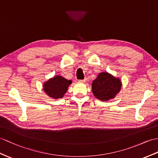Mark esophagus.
<instances>
[{
  "label": "esophagus",
  "instance_id": "esophagus-1",
  "mask_svg": "<svg viewBox=\"0 0 158 158\" xmlns=\"http://www.w3.org/2000/svg\"><path fill=\"white\" fill-rule=\"evenodd\" d=\"M86 81H87V79H84V80H79V82H82V83H85V82H86Z\"/></svg>",
  "mask_w": 158,
  "mask_h": 158
}]
</instances>
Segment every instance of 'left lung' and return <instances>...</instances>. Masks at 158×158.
I'll return each instance as SVG.
<instances>
[{"instance_id": "1", "label": "left lung", "mask_w": 158, "mask_h": 158, "mask_svg": "<svg viewBox=\"0 0 158 158\" xmlns=\"http://www.w3.org/2000/svg\"><path fill=\"white\" fill-rule=\"evenodd\" d=\"M121 80L108 72H101L92 83V91L94 97L102 101L115 97L121 88Z\"/></svg>"}]
</instances>
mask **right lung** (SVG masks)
<instances>
[{"label": "right lung", "instance_id": "obj_1", "mask_svg": "<svg viewBox=\"0 0 158 158\" xmlns=\"http://www.w3.org/2000/svg\"><path fill=\"white\" fill-rule=\"evenodd\" d=\"M71 84L72 80L57 75L44 82V90L49 97L58 99L64 97Z\"/></svg>", "mask_w": 158, "mask_h": 158}]
</instances>
